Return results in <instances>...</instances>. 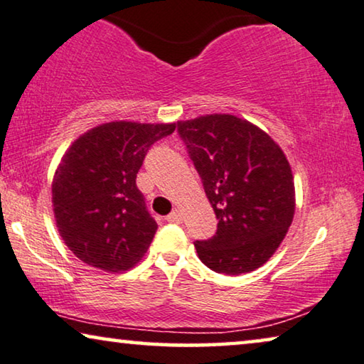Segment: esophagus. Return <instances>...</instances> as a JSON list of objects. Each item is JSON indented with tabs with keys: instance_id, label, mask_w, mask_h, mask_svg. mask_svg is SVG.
I'll use <instances>...</instances> for the list:
<instances>
[{
	"instance_id": "obj_1",
	"label": "esophagus",
	"mask_w": 364,
	"mask_h": 364,
	"mask_svg": "<svg viewBox=\"0 0 364 364\" xmlns=\"http://www.w3.org/2000/svg\"><path fill=\"white\" fill-rule=\"evenodd\" d=\"M166 220L169 221V223H181V221H182V212L178 208H176L171 215H167Z\"/></svg>"
}]
</instances>
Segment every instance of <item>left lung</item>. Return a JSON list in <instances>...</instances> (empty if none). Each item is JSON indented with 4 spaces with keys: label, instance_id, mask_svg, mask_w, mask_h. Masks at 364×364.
Masks as SVG:
<instances>
[{
    "label": "left lung",
    "instance_id": "obj_1",
    "mask_svg": "<svg viewBox=\"0 0 364 364\" xmlns=\"http://www.w3.org/2000/svg\"><path fill=\"white\" fill-rule=\"evenodd\" d=\"M195 169L218 218L213 238L195 241L210 269L240 276L266 264L296 213L291 164L276 141L228 113L178 121Z\"/></svg>",
    "mask_w": 364,
    "mask_h": 364
}]
</instances>
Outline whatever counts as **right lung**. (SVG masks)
Listing matches in <instances>:
<instances>
[{"label":"right lung","mask_w":364,"mask_h":364,"mask_svg":"<svg viewBox=\"0 0 364 364\" xmlns=\"http://www.w3.org/2000/svg\"><path fill=\"white\" fill-rule=\"evenodd\" d=\"M176 123H102L73 141L52 178L57 230L73 255L105 272H124L143 259L157 223L146 210L136 176L149 147Z\"/></svg>","instance_id":"obj_1"}]
</instances>
